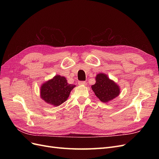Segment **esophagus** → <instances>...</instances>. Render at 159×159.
I'll return each mask as SVG.
<instances>
[{
  "label": "esophagus",
  "mask_w": 159,
  "mask_h": 159,
  "mask_svg": "<svg viewBox=\"0 0 159 159\" xmlns=\"http://www.w3.org/2000/svg\"><path fill=\"white\" fill-rule=\"evenodd\" d=\"M86 83L85 81H80L79 82H78V84L79 85H86Z\"/></svg>",
  "instance_id": "1"
}]
</instances>
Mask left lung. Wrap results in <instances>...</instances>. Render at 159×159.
<instances>
[{"label": "left lung", "instance_id": "8db88e82", "mask_svg": "<svg viewBox=\"0 0 159 159\" xmlns=\"http://www.w3.org/2000/svg\"><path fill=\"white\" fill-rule=\"evenodd\" d=\"M91 88L97 98L103 103L109 102L120 93L119 86L106 74L102 73L96 75L95 84L91 85Z\"/></svg>", "mask_w": 159, "mask_h": 159}]
</instances>
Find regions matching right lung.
<instances>
[{
	"label": "right lung",
	"mask_w": 159,
	"mask_h": 159,
	"mask_svg": "<svg viewBox=\"0 0 159 159\" xmlns=\"http://www.w3.org/2000/svg\"><path fill=\"white\" fill-rule=\"evenodd\" d=\"M75 87V85L68 83L64 76L56 75L42 85L40 97L47 103L59 106L68 99L71 91Z\"/></svg>",
	"instance_id": "right-lung-1"
}]
</instances>
